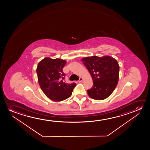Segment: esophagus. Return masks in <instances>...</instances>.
Wrapping results in <instances>:
<instances>
[{
	"instance_id": "esophagus-1",
	"label": "esophagus",
	"mask_w": 150,
	"mask_h": 150,
	"mask_svg": "<svg viewBox=\"0 0 150 150\" xmlns=\"http://www.w3.org/2000/svg\"><path fill=\"white\" fill-rule=\"evenodd\" d=\"M82 81H83V78L82 77H80L79 80H78V82H82Z\"/></svg>"
}]
</instances>
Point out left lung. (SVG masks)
Masks as SVG:
<instances>
[{"label":"left lung","instance_id":"left-lung-1","mask_svg":"<svg viewBox=\"0 0 150 150\" xmlns=\"http://www.w3.org/2000/svg\"><path fill=\"white\" fill-rule=\"evenodd\" d=\"M81 60L94 83L92 88L88 90V96L97 100L108 98L115 90L118 81L119 66L117 60L109 56H93Z\"/></svg>","mask_w":150,"mask_h":150}]
</instances>
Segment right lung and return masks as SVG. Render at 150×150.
I'll use <instances>...</instances> for the list:
<instances>
[{
    "label": "right lung",
    "mask_w": 150,
    "mask_h": 150,
    "mask_svg": "<svg viewBox=\"0 0 150 150\" xmlns=\"http://www.w3.org/2000/svg\"><path fill=\"white\" fill-rule=\"evenodd\" d=\"M66 60L45 57L39 62L36 72L39 86L45 94L52 100L61 101L72 95L75 83L69 84L63 79L62 69Z\"/></svg>",
    "instance_id": "1"
}]
</instances>
